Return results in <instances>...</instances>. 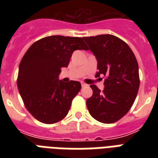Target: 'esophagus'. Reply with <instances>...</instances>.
<instances>
[{"mask_svg":"<svg viewBox=\"0 0 158 158\" xmlns=\"http://www.w3.org/2000/svg\"><path fill=\"white\" fill-rule=\"evenodd\" d=\"M81 85H82V87L87 86V84H85V83H84V82H81Z\"/></svg>","mask_w":158,"mask_h":158,"instance_id":"obj_1","label":"esophagus"}]
</instances>
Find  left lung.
Segmentation results:
<instances>
[{
    "mask_svg": "<svg viewBox=\"0 0 158 158\" xmlns=\"http://www.w3.org/2000/svg\"><path fill=\"white\" fill-rule=\"evenodd\" d=\"M83 38L98 60L96 77L107 76L102 92L90 85L93 95L87 99V107L95 120L111 124L130 110L136 98L139 88L137 60L130 47L114 35Z\"/></svg>",
    "mask_w": 158,
    "mask_h": 158,
    "instance_id": "obj_1",
    "label": "left lung"
}]
</instances>
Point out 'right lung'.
Segmentation results:
<instances>
[{
  "label": "right lung",
  "mask_w": 158,
  "mask_h": 158,
  "mask_svg": "<svg viewBox=\"0 0 158 158\" xmlns=\"http://www.w3.org/2000/svg\"><path fill=\"white\" fill-rule=\"evenodd\" d=\"M75 50H89L81 38L49 36L28 48L19 66L17 85L27 110L44 124H54L68 114L81 89L78 81L59 80Z\"/></svg>",
  "instance_id": "obj_1"
}]
</instances>
